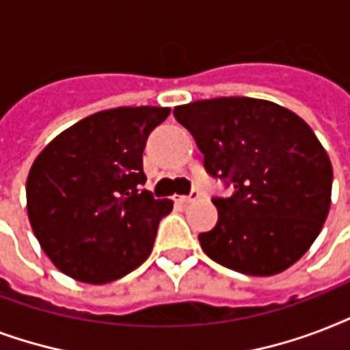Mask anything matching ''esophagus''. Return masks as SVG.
<instances>
[{
  "mask_svg": "<svg viewBox=\"0 0 350 350\" xmlns=\"http://www.w3.org/2000/svg\"><path fill=\"white\" fill-rule=\"evenodd\" d=\"M200 197V191L199 189H191V193L189 195H184V197H177V202H180V204H189V202H193V200H197Z\"/></svg>",
  "mask_w": 350,
  "mask_h": 350,
  "instance_id": "esophagus-1",
  "label": "esophagus"
}]
</instances>
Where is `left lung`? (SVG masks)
I'll list each match as a JSON object with an SVG mask.
<instances>
[{"label":"left lung","mask_w":350,"mask_h":350,"mask_svg":"<svg viewBox=\"0 0 350 350\" xmlns=\"http://www.w3.org/2000/svg\"><path fill=\"white\" fill-rule=\"evenodd\" d=\"M204 155V170L226 186L213 197L217 224L199 234L206 256L246 275L294 265L321 232L330 208L332 166L296 113L248 96H221L173 109Z\"/></svg>","instance_id":"1"}]
</instances>
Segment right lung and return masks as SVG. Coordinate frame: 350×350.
Masks as SVG:
<instances>
[{
  "label": "right lung",
  "mask_w": 350,
  "mask_h": 350,
  "mask_svg": "<svg viewBox=\"0 0 350 350\" xmlns=\"http://www.w3.org/2000/svg\"><path fill=\"white\" fill-rule=\"evenodd\" d=\"M167 107H116L59 133L27 177V212L49 259L69 278L109 283L151 254L170 199L144 189L142 153Z\"/></svg>",
  "instance_id": "obj_1"
}]
</instances>
